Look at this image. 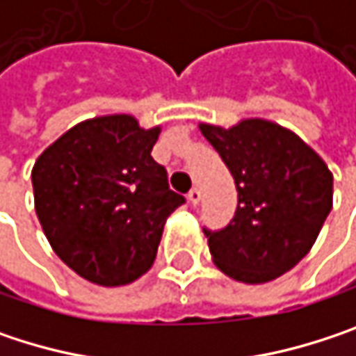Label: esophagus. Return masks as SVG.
Returning <instances> with one entry per match:
<instances>
[{
  "label": "esophagus",
  "instance_id": "esophagus-1",
  "mask_svg": "<svg viewBox=\"0 0 356 356\" xmlns=\"http://www.w3.org/2000/svg\"><path fill=\"white\" fill-rule=\"evenodd\" d=\"M200 197H202V193H200V189H197V187H193V189L187 193V200H189V204H191V206H197V204H200Z\"/></svg>",
  "mask_w": 356,
  "mask_h": 356
}]
</instances>
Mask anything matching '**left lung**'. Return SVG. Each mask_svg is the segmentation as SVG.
Masks as SVG:
<instances>
[{
    "label": "left lung",
    "mask_w": 356,
    "mask_h": 356,
    "mask_svg": "<svg viewBox=\"0 0 356 356\" xmlns=\"http://www.w3.org/2000/svg\"><path fill=\"white\" fill-rule=\"evenodd\" d=\"M237 185L227 229L204 231L214 266L245 284L276 280L314 248L332 210V171L293 129L261 117L197 125Z\"/></svg>",
    "instance_id": "left-lung-1"
}]
</instances>
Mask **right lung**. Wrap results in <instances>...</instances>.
<instances>
[{
    "instance_id": "right-lung-1",
    "label": "right lung",
    "mask_w": 356,
    "mask_h": 356,
    "mask_svg": "<svg viewBox=\"0 0 356 356\" xmlns=\"http://www.w3.org/2000/svg\"><path fill=\"white\" fill-rule=\"evenodd\" d=\"M161 125L115 113L76 123L33 167L35 210L53 251L78 276L123 286L146 274L167 218L185 202L152 156Z\"/></svg>"
}]
</instances>
